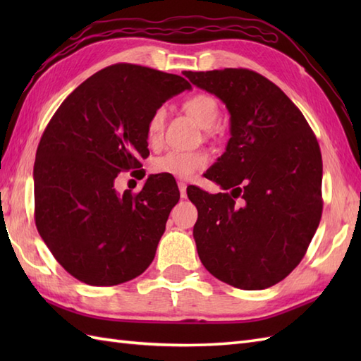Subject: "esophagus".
<instances>
[{
	"instance_id": "esophagus-1",
	"label": "esophagus",
	"mask_w": 361,
	"mask_h": 361,
	"mask_svg": "<svg viewBox=\"0 0 361 361\" xmlns=\"http://www.w3.org/2000/svg\"><path fill=\"white\" fill-rule=\"evenodd\" d=\"M178 189H180V195H181V198H186V197H188V194H186L188 185H186V183L180 181V183H178Z\"/></svg>"
}]
</instances>
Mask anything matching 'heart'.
<instances>
[{"label": "heart", "mask_w": 361, "mask_h": 361, "mask_svg": "<svg viewBox=\"0 0 361 361\" xmlns=\"http://www.w3.org/2000/svg\"><path fill=\"white\" fill-rule=\"evenodd\" d=\"M185 110L192 116L195 122L203 128H211L220 116V106L216 99L209 94H195L190 96L185 102ZM166 122V109L158 106L152 113L147 124V137L150 142H157L163 136ZM209 158L202 152H181V150H171L166 155L153 159L152 171L153 173L169 175L173 178L180 180H190L202 172L208 166Z\"/></svg>", "instance_id": "heart-1"}]
</instances>
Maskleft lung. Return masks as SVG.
I'll return each instance as SVG.
<instances>
[{"label": "left lung", "instance_id": "1", "mask_svg": "<svg viewBox=\"0 0 361 361\" xmlns=\"http://www.w3.org/2000/svg\"><path fill=\"white\" fill-rule=\"evenodd\" d=\"M229 111L231 137L206 178L226 194L188 188L194 239L212 276L264 290L295 270L323 212L319 145L298 106L273 82L243 68L183 73Z\"/></svg>", "mask_w": 361, "mask_h": 361}]
</instances>
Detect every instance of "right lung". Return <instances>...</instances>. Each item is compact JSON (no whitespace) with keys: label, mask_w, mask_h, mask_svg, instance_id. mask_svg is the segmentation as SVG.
Segmentation results:
<instances>
[{"label":"right lung","mask_w":361,"mask_h":361,"mask_svg":"<svg viewBox=\"0 0 361 361\" xmlns=\"http://www.w3.org/2000/svg\"><path fill=\"white\" fill-rule=\"evenodd\" d=\"M189 88L181 75L111 65L80 83L44 128L34 167L35 225L75 279L118 286L152 264L178 186L155 175L140 194L119 195L114 178L142 167L152 113Z\"/></svg>","instance_id":"add662e5"}]
</instances>
